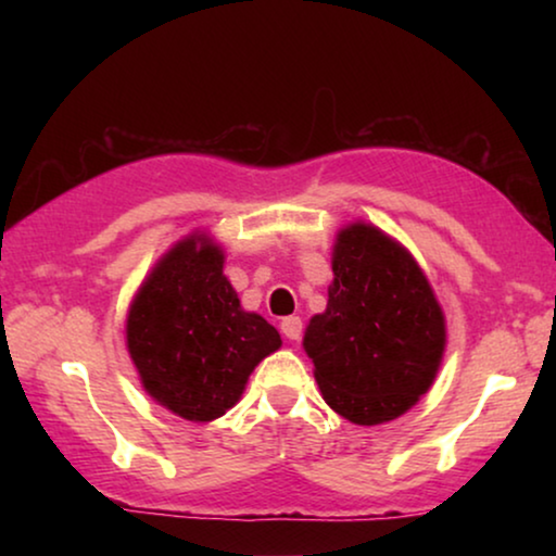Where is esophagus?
Listing matches in <instances>:
<instances>
[{
  "mask_svg": "<svg viewBox=\"0 0 556 556\" xmlns=\"http://www.w3.org/2000/svg\"><path fill=\"white\" fill-rule=\"evenodd\" d=\"M280 331H283V337L288 341H299L301 339V331H303V324L299 316H286L283 321H280Z\"/></svg>",
  "mask_w": 556,
  "mask_h": 556,
  "instance_id": "esophagus-1",
  "label": "esophagus"
}]
</instances>
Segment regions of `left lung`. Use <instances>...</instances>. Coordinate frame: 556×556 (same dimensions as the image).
Listing matches in <instances>:
<instances>
[{
    "mask_svg": "<svg viewBox=\"0 0 556 556\" xmlns=\"http://www.w3.org/2000/svg\"><path fill=\"white\" fill-rule=\"evenodd\" d=\"M331 270L326 308L303 331L318 390L354 425L397 420L443 364V306L413 253L364 219L337 232Z\"/></svg>",
    "mask_w": 556,
    "mask_h": 556,
    "instance_id": "1",
    "label": "left lung"
}]
</instances>
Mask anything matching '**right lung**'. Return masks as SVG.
I'll use <instances>...</instances> for the list:
<instances>
[{
	"instance_id": "1",
	"label": "right lung",
	"mask_w": 556,
	"mask_h": 556,
	"mask_svg": "<svg viewBox=\"0 0 556 556\" xmlns=\"http://www.w3.org/2000/svg\"><path fill=\"white\" fill-rule=\"evenodd\" d=\"M210 232L174 242L141 280L126 314V349L143 392L189 422L235 407L253 369L278 352L280 333L240 306Z\"/></svg>"
}]
</instances>
